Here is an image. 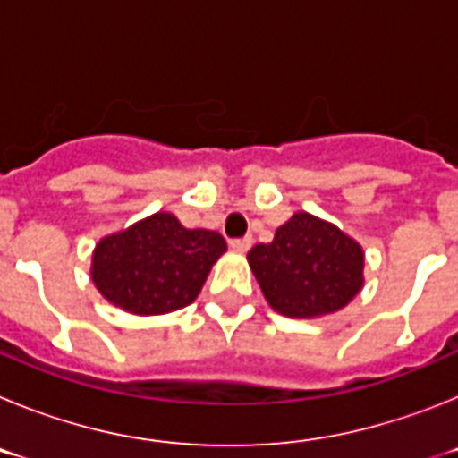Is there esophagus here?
<instances>
[{
  "instance_id": "esophagus-1",
  "label": "esophagus",
  "mask_w": 458,
  "mask_h": 458,
  "mask_svg": "<svg viewBox=\"0 0 458 458\" xmlns=\"http://www.w3.org/2000/svg\"><path fill=\"white\" fill-rule=\"evenodd\" d=\"M229 248L236 250V252H248V250L252 248V238H232V241H229Z\"/></svg>"
}]
</instances>
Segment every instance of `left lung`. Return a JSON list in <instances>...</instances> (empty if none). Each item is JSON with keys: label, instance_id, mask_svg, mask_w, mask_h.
Listing matches in <instances>:
<instances>
[{"label": "left lung", "instance_id": "8db88e82", "mask_svg": "<svg viewBox=\"0 0 458 458\" xmlns=\"http://www.w3.org/2000/svg\"><path fill=\"white\" fill-rule=\"evenodd\" d=\"M248 259L270 307L291 318L333 314L362 289V248L310 213H295Z\"/></svg>", "mask_w": 458, "mask_h": 458}]
</instances>
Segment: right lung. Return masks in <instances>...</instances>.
<instances>
[{"instance_id": "add662e5", "label": "right lung", "mask_w": 458, "mask_h": 458, "mask_svg": "<svg viewBox=\"0 0 458 458\" xmlns=\"http://www.w3.org/2000/svg\"><path fill=\"white\" fill-rule=\"evenodd\" d=\"M226 250L225 238L185 229L169 213H156L96 245L91 277L109 302L132 314H165L197 298L210 266Z\"/></svg>"}]
</instances>
